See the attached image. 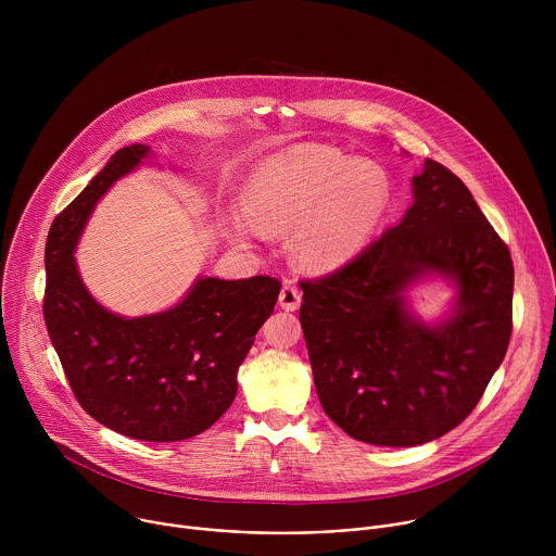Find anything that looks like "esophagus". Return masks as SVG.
Masks as SVG:
<instances>
[{
	"label": "esophagus",
	"instance_id": "1",
	"mask_svg": "<svg viewBox=\"0 0 556 556\" xmlns=\"http://www.w3.org/2000/svg\"><path fill=\"white\" fill-rule=\"evenodd\" d=\"M279 305L283 309H288V312H292V309H296L301 305V292H299V288L294 283H283V288L279 292Z\"/></svg>",
	"mask_w": 556,
	"mask_h": 556
}]
</instances>
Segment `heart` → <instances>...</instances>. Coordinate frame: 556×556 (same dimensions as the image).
<instances>
[{
  "label": "heart",
  "instance_id": "1",
  "mask_svg": "<svg viewBox=\"0 0 556 556\" xmlns=\"http://www.w3.org/2000/svg\"><path fill=\"white\" fill-rule=\"evenodd\" d=\"M391 204L387 174L324 147H292L273 153L244 185L247 219L264 232L292 235V253L309 270H332L350 262L376 232ZM237 240L251 225L230 224Z\"/></svg>",
  "mask_w": 556,
  "mask_h": 556
}]
</instances>
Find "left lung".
<instances>
[{"mask_svg":"<svg viewBox=\"0 0 556 556\" xmlns=\"http://www.w3.org/2000/svg\"><path fill=\"white\" fill-rule=\"evenodd\" d=\"M414 204L358 257L301 281L299 319L324 412L354 440L416 446L480 403L513 332V260L464 182L435 161ZM429 276L456 288L433 327L404 292Z\"/></svg>","mask_w":556,"mask_h":556,"instance_id":"obj_1","label":"left lung"}]
</instances>
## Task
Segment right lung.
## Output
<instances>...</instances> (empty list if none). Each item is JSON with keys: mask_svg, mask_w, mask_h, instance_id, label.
<instances>
[{"mask_svg": "<svg viewBox=\"0 0 556 556\" xmlns=\"http://www.w3.org/2000/svg\"><path fill=\"white\" fill-rule=\"evenodd\" d=\"M149 155L138 142L118 149L52 222L43 316L76 401L94 420L134 440L178 442L206 431L235 401L237 369L281 283L266 275L198 277L165 312L127 319L103 307L78 275L74 251L97 202Z\"/></svg>", "mask_w": 556, "mask_h": 556, "instance_id": "obj_1", "label": "right lung"}]
</instances>
